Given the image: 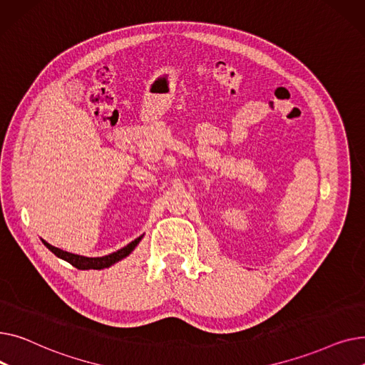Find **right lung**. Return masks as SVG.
<instances>
[{
    "instance_id": "obj_1",
    "label": "right lung",
    "mask_w": 365,
    "mask_h": 365,
    "mask_svg": "<svg viewBox=\"0 0 365 365\" xmlns=\"http://www.w3.org/2000/svg\"><path fill=\"white\" fill-rule=\"evenodd\" d=\"M142 237L143 235H140L139 238L131 241L128 245L121 248V250L115 252L112 255H108V256H103V257H84V256H78V255H72V253L61 250V248H56V247L50 245L44 240H43V242H44V245L48 248L51 253H54L57 257H61V259L69 262L72 266L76 267V269H103V267H109L110 264L117 263L121 259L127 257L134 250V247L139 244Z\"/></svg>"
}]
</instances>
